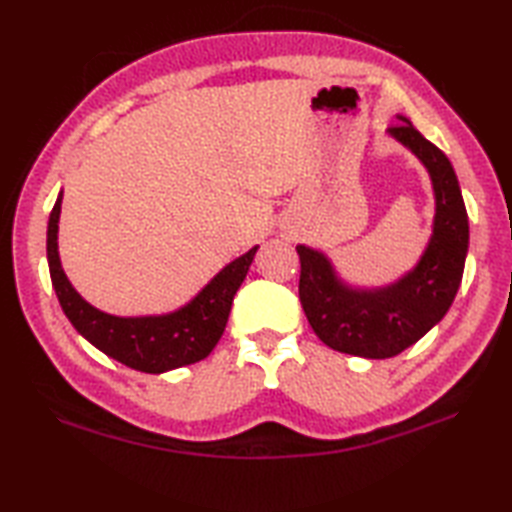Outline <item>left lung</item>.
Instances as JSON below:
<instances>
[{
    "instance_id": "1",
    "label": "left lung",
    "mask_w": 512,
    "mask_h": 512,
    "mask_svg": "<svg viewBox=\"0 0 512 512\" xmlns=\"http://www.w3.org/2000/svg\"><path fill=\"white\" fill-rule=\"evenodd\" d=\"M396 118L387 134L422 162L436 198L433 231L418 264L387 286L363 288L347 284L323 250L297 246L299 299L312 330L332 350L363 358L396 356L442 321L469 250V215L451 160L407 116Z\"/></svg>"
}]
</instances>
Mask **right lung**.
I'll list each match as a JSON object with an SVG mask.
<instances>
[{"instance_id": "add662e5", "label": "right lung", "mask_w": 512, "mask_h": 512, "mask_svg": "<svg viewBox=\"0 0 512 512\" xmlns=\"http://www.w3.org/2000/svg\"><path fill=\"white\" fill-rule=\"evenodd\" d=\"M63 191L48 220V266L52 288L74 330L114 361L136 372L165 374L169 369L198 363L213 352L224 334L233 297L246 279L259 246L233 259L182 308L147 317H116L85 301L63 273L59 259V217Z\"/></svg>"}]
</instances>
